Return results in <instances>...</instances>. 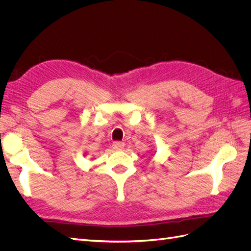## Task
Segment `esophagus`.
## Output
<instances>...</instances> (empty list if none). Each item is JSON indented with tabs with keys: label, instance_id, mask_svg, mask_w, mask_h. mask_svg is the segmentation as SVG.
<instances>
[{
	"label": "esophagus",
	"instance_id": "obj_1",
	"mask_svg": "<svg viewBox=\"0 0 251 251\" xmlns=\"http://www.w3.org/2000/svg\"><path fill=\"white\" fill-rule=\"evenodd\" d=\"M125 148V143L124 142H120V141H115L113 143V149L116 150V151H121L124 150Z\"/></svg>",
	"mask_w": 251,
	"mask_h": 251
}]
</instances>
